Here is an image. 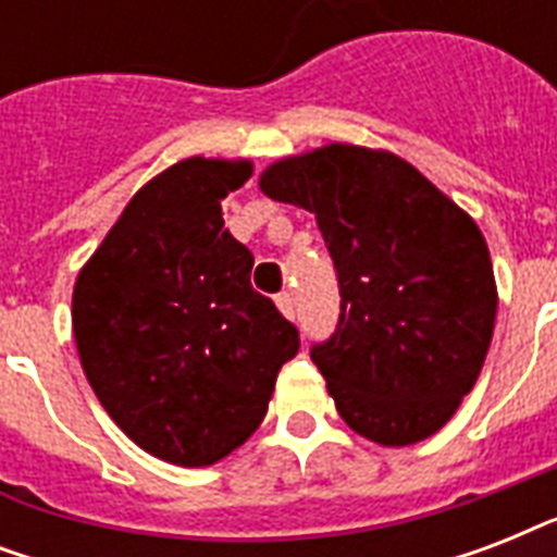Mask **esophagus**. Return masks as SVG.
<instances>
[{"label":"esophagus","mask_w":557,"mask_h":557,"mask_svg":"<svg viewBox=\"0 0 557 557\" xmlns=\"http://www.w3.org/2000/svg\"><path fill=\"white\" fill-rule=\"evenodd\" d=\"M277 309L283 314H286L288 321L295 318V297L288 295V292H283V295H277Z\"/></svg>","instance_id":"obj_1"}]
</instances>
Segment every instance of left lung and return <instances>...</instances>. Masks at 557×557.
<instances>
[{
    "mask_svg": "<svg viewBox=\"0 0 557 557\" xmlns=\"http://www.w3.org/2000/svg\"><path fill=\"white\" fill-rule=\"evenodd\" d=\"M260 190L318 219L341 318L312 361L341 419L379 445L436 433L492 344L497 286L480 227L393 152L352 144L274 161Z\"/></svg>",
    "mask_w": 557,
    "mask_h": 557,
    "instance_id": "8db88e82",
    "label": "left lung"
}]
</instances>
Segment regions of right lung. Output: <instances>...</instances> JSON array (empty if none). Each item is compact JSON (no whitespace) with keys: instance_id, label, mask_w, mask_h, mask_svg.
Instances as JSON below:
<instances>
[{"instance_id":"1","label":"right lung","mask_w":557,"mask_h":557,"mask_svg":"<svg viewBox=\"0 0 557 557\" xmlns=\"http://www.w3.org/2000/svg\"><path fill=\"white\" fill-rule=\"evenodd\" d=\"M251 161L185 159L147 182L77 274L72 326L95 396L173 466H213L269 410L300 335L253 292V257L222 199Z\"/></svg>"}]
</instances>
